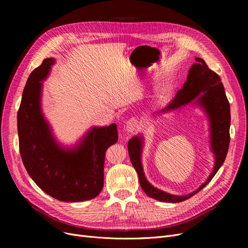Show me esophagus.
I'll list each match as a JSON object with an SVG mask.
<instances>
[{
  "mask_svg": "<svg viewBox=\"0 0 248 248\" xmlns=\"http://www.w3.org/2000/svg\"><path fill=\"white\" fill-rule=\"evenodd\" d=\"M140 123L139 122V120L135 119V117H133V119L129 120L126 123V125H125V131L129 135H133V134L138 133L140 131Z\"/></svg>",
  "mask_w": 248,
  "mask_h": 248,
  "instance_id": "1",
  "label": "esophagus"
}]
</instances>
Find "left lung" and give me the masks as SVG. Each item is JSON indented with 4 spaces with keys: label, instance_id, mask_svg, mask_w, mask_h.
I'll list each match as a JSON object with an SVG mask.
<instances>
[{
    "label": "left lung",
    "instance_id": "left-lung-1",
    "mask_svg": "<svg viewBox=\"0 0 248 248\" xmlns=\"http://www.w3.org/2000/svg\"><path fill=\"white\" fill-rule=\"evenodd\" d=\"M194 63L189 69L187 80L184 86L180 89L176 97L161 110L167 112L179 108L182 106L191 102L194 99L202 106L210 120L211 129V148L215 154V166L211 175L204 184L195 192L186 196H175L155 189L147 181L140 163L141 139L134 137L128 140L127 150L129 159L139 176L140 184L144 192L155 200L169 203H178L189 199L193 195L202 190L224 163L230 142V104L227 99L224 86L221 82V78L213 70L209 69L206 62L201 58H195Z\"/></svg>",
    "mask_w": 248,
    "mask_h": 248
}]
</instances>
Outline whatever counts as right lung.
<instances>
[{
  "mask_svg": "<svg viewBox=\"0 0 248 248\" xmlns=\"http://www.w3.org/2000/svg\"><path fill=\"white\" fill-rule=\"evenodd\" d=\"M53 63L54 59H44L24 88L18 110L21 158L32 180L51 197L64 202L90 200L103 187L106 152L119 140L117 126L93 128L73 151L57 146L40 108V81Z\"/></svg>",
  "mask_w": 248,
  "mask_h": 248,
  "instance_id": "1",
  "label": "right lung"
}]
</instances>
